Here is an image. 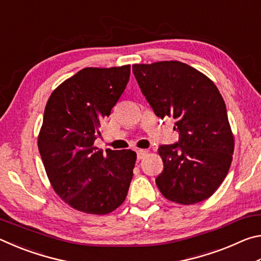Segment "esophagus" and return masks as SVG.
<instances>
[{"mask_svg":"<svg viewBox=\"0 0 261 261\" xmlns=\"http://www.w3.org/2000/svg\"><path fill=\"white\" fill-rule=\"evenodd\" d=\"M146 154H147L146 149H138V151H137V159H138V160H141V159L145 158Z\"/></svg>","mask_w":261,"mask_h":261,"instance_id":"1","label":"esophagus"}]
</instances>
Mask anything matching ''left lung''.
<instances>
[{"label":"left lung","instance_id":"left-lung-1","mask_svg":"<svg viewBox=\"0 0 261 261\" xmlns=\"http://www.w3.org/2000/svg\"><path fill=\"white\" fill-rule=\"evenodd\" d=\"M136 81L158 117H173L178 141L161 145L163 170L155 183L182 205L210 198L228 174L233 137L226 103L205 74L178 61L132 65Z\"/></svg>","mask_w":261,"mask_h":261}]
</instances>
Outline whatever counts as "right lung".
I'll list each match as a JSON object with an SVG mask.
<instances>
[{"instance_id":"right-lung-1","label":"right lung","mask_w":261,"mask_h":261,"mask_svg":"<svg viewBox=\"0 0 261 261\" xmlns=\"http://www.w3.org/2000/svg\"><path fill=\"white\" fill-rule=\"evenodd\" d=\"M129 78L130 65L85 68L48 99L39 152L53 189L74 210L103 215L125 200L136 152L108 148L103 153L93 144Z\"/></svg>"}]
</instances>
